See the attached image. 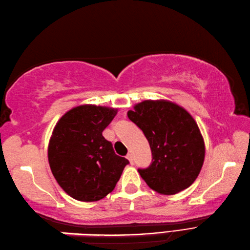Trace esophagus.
<instances>
[{
	"instance_id": "obj_1",
	"label": "esophagus",
	"mask_w": 250,
	"mask_h": 250,
	"mask_svg": "<svg viewBox=\"0 0 250 250\" xmlns=\"http://www.w3.org/2000/svg\"><path fill=\"white\" fill-rule=\"evenodd\" d=\"M126 158L129 159V162L131 163V164H133V154L132 153L130 152V153H127V155H126Z\"/></svg>"
}]
</instances>
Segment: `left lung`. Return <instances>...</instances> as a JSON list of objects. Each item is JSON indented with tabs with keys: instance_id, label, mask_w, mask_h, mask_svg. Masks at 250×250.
<instances>
[{
	"instance_id": "8db88e82",
	"label": "left lung",
	"mask_w": 250,
	"mask_h": 250,
	"mask_svg": "<svg viewBox=\"0 0 250 250\" xmlns=\"http://www.w3.org/2000/svg\"><path fill=\"white\" fill-rule=\"evenodd\" d=\"M127 117L144 132L152 151L150 167L138 169L146 185L165 195L190 187L205 159L204 138L190 113L168 100H145Z\"/></svg>"
}]
</instances>
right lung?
Segmentation results:
<instances>
[{"label": "right lung", "instance_id": "obj_1", "mask_svg": "<svg viewBox=\"0 0 250 250\" xmlns=\"http://www.w3.org/2000/svg\"><path fill=\"white\" fill-rule=\"evenodd\" d=\"M117 108L82 104L67 111L55 125L48 163L59 186L80 202H96L114 190L126 158L115 154L102 132Z\"/></svg>", "mask_w": 250, "mask_h": 250}]
</instances>
